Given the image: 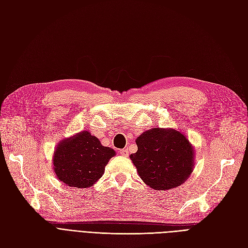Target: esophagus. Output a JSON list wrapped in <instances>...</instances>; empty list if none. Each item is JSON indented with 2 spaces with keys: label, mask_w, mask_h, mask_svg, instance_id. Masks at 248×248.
Segmentation results:
<instances>
[{
  "label": "esophagus",
  "mask_w": 248,
  "mask_h": 248,
  "mask_svg": "<svg viewBox=\"0 0 248 248\" xmlns=\"http://www.w3.org/2000/svg\"><path fill=\"white\" fill-rule=\"evenodd\" d=\"M120 153H121V155H123V156H128L129 155V151L127 149L121 150V151H120Z\"/></svg>",
  "instance_id": "34e87169"
}]
</instances>
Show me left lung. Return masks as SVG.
I'll return each mask as SVG.
<instances>
[{"label": "left lung", "instance_id": "8db88e82", "mask_svg": "<svg viewBox=\"0 0 248 248\" xmlns=\"http://www.w3.org/2000/svg\"><path fill=\"white\" fill-rule=\"evenodd\" d=\"M130 155L139 176L155 190H169L183 184L193 170L194 150L184 134L171 128H153L136 140Z\"/></svg>", "mask_w": 248, "mask_h": 248}]
</instances>
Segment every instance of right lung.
Masks as SVG:
<instances>
[{"instance_id":"obj_1","label":"right lung","mask_w":248,"mask_h":248,"mask_svg":"<svg viewBox=\"0 0 248 248\" xmlns=\"http://www.w3.org/2000/svg\"><path fill=\"white\" fill-rule=\"evenodd\" d=\"M116 152L101 145L89 131L78 132L58 144L52 157L57 178L77 188H88L102 177L104 169Z\"/></svg>"}]
</instances>
